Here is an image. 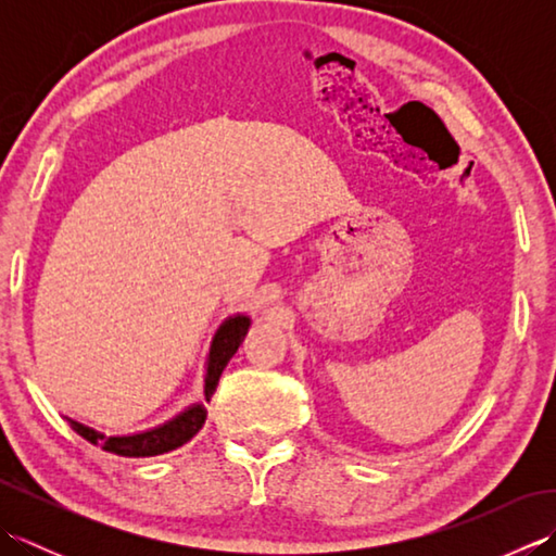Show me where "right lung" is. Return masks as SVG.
Masks as SVG:
<instances>
[{"mask_svg":"<svg viewBox=\"0 0 556 556\" xmlns=\"http://www.w3.org/2000/svg\"><path fill=\"white\" fill-rule=\"evenodd\" d=\"M248 329H251V317L245 313H236L229 315L227 320L219 325V329L212 337V344L207 351V361H205V375H203V401H195V404L186 406L184 410L176 413L169 420H164L155 428L131 432V434H104L96 428H90L86 422H78L74 418H68V425L74 428L83 440H88L90 444L102 446L104 452L116 454V456H128V458H143V456H160L174 452V448L184 446L188 440H193L198 430L205 425L207 418V408L205 401L210 404L212 394L219 384L222 370L227 368V363L231 356L239 351L241 341L245 339Z\"/></svg>","mask_w":556,"mask_h":556,"instance_id":"add662e5","label":"right lung"}]
</instances>
